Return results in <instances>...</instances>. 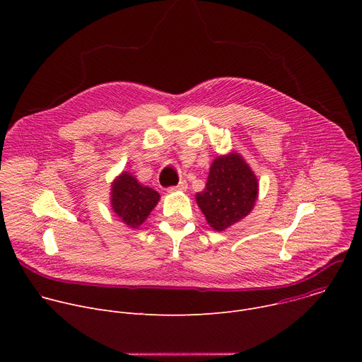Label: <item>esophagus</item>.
I'll use <instances>...</instances> for the list:
<instances>
[{
	"label": "esophagus",
	"mask_w": 362,
	"mask_h": 362,
	"mask_svg": "<svg viewBox=\"0 0 362 362\" xmlns=\"http://www.w3.org/2000/svg\"><path fill=\"white\" fill-rule=\"evenodd\" d=\"M187 189V183L185 180H182L177 186H173V187H169V193H175V192H186Z\"/></svg>",
	"instance_id": "esophagus-1"
}]
</instances>
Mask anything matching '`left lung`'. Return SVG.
I'll return each mask as SVG.
<instances>
[{
  "label": "left lung",
  "instance_id": "1",
  "mask_svg": "<svg viewBox=\"0 0 362 362\" xmlns=\"http://www.w3.org/2000/svg\"><path fill=\"white\" fill-rule=\"evenodd\" d=\"M257 194L256 175L242 154L232 150L212 162L203 192L196 193V203L208 225L223 232L252 212Z\"/></svg>",
  "mask_w": 362,
  "mask_h": 362
}]
</instances>
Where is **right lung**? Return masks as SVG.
<instances>
[{"mask_svg": "<svg viewBox=\"0 0 362 362\" xmlns=\"http://www.w3.org/2000/svg\"><path fill=\"white\" fill-rule=\"evenodd\" d=\"M159 200L160 194L156 190L141 185L130 172L123 170L112 182V211L130 229L143 225Z\"/></svg>", "mask_w": 362, "mask_h": 362, "instance_id": "1", "label": "right lung"}]
</instances>
